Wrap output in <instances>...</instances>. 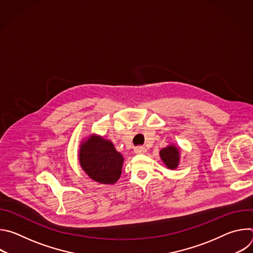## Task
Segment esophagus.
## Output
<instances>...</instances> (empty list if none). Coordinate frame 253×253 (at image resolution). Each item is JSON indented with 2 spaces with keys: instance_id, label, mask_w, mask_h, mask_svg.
Here are the masks:
<instances>
[{
  "instance_id": "esophagus-1",
  "label": "esophagus",
  "mask_w": 253,
  "mask_h": 253,
  "mask_svg": "<svg viewBox=\"0 0 253 253\" xmlns=\"http://www.w3.org/2000/svg\"><path fill=\"white\" fill-rule=\"evenodd\" d=\"M134 151L136 154H144V153H146V148L143 146H137V147H135Z\"/></svg>"
}]
</instances>
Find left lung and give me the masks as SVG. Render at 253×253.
<instances>
[{"instance_id":"8db88e82","label":"left lung","mask_w":253,"mask_h":253,"mask_svg":"<svg viewBox=\"0 0 253 253\" xmlns=\"http://www.w3.org/2000/svg\"><path fill=\"white\" fill-rule=\"evenodd\" d=\"M160 157L168 168L174 169L178 165L179 151L174 146H168L160 151Z\"/></svg>"}]
</instances>
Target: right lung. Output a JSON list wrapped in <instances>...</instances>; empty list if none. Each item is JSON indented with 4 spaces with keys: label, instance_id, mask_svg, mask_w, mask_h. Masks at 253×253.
I'll return each instance as SVG.
<instances>
[{
    "label": "right lung",
    "instance_id": "1",
    "mask_svg": "<svg viewBox=\"0 0 253 253\" xmlns=\"http://www.w3.org/2000/svg\"><path fill=\"white\" fill-rule=\"evenodd\" d=\"M79 160L90 178L103 184L115 183L121 175L122 155L108 140L93 136L82 144Z\"/></svg>",
    "mask_w": 253,
    "mask_h": 253
}]
</instances>
